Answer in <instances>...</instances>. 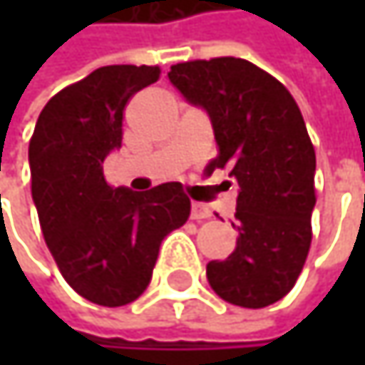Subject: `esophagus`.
<instances>
[{
  "mask_svg": "<svg viewBox=\"0 0 365 365\" xmlns=\"http://www.w3.org/2000/svg\"><path fill=\"white\" fill-rule=\"evenodd\" d=\"M190 215H192V220H207V217H211V211H209V207L202 205V202H192Z\"/></svg>",
  "mask_w": 365,
  "mask_h": 365,
  "instance_id": "obj_1",
  "label": "esophagus"
}]
</instances>
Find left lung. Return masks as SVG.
<instances>
[{"label":"left lung","mask_w":365,"mask_h":365,"mask_svg":"<svg viewBox=\"0 0 365 365\" xmlns=\"http://www.w3.org/2000/svg\"><path fill=\"white\" fill-rule=\"evenodd\" d=\"M169 82L207 111L220 156L239 185L235 252L207 264L211 289L226 302L262 309L294 285L311 247L315 150L289 91L235 56L178 63Z\"/></svg>","instance_id":"1"}]
</instances>
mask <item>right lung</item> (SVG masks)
<instances>
[{
    "label": "right lung",
    "instance_id": "add662e5",
    "mask_svg": "<svg viewBox=\"0 0 365 365\" xmlns=\"http://www.w3.org/2000/svg\"><path fill=\"white\" fill-rule=\"evenodd\" d=\"M158 67L108 65L56 93L29 141L31 196L46 245L86 300L124 307L152 281L163 239L185 224L182 183L148 192L111 187L103 163L122 145V111Z\"/></svg>",
    "mask_w": 365,
    "mask_h": 365
}]
</instances>
